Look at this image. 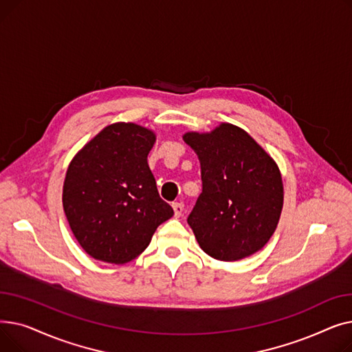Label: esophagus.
I'll return each mask as SVG.
<instances>
[{
	"mask_svg": "<svg viewBox=\"0 0 352 352\" xmlns=\"http://www.w3.org/2000/svg\"><path fill=\"white\" fill-rule=\"evenodd\" d=\"M173 208H174V215L177 218H179L182 215V211H184V204H182V202H174Z\"/></svg>",
	"mask_w": 352,
	"mask_h": 352,
	"instance_id": "34e87169",
	"label": "esophagus"
}]
</instances>
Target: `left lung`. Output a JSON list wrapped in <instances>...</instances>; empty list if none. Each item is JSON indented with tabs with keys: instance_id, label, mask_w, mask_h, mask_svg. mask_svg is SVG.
Wrapping results in <instances>:
<instances>
[{
	"instance_id": "1",
	"label": "left lung",
	"mask_w": 352,
	"mask_h": 352,
	"mask_svg": "<svg viewBox=\"0 0 352 352\" xmlns=\"http://www.w3.org/2000/svg\"><path fill=\"white\" fill-rule=\"evenodd\" d=\"M201 164L202 192L188 215L199 247L219 261H238L272 236L284 202L275 161L244 129L223 122L184 134Z\"/></svg>"
}]
</instances>
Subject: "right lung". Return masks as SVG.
I'll use <instances>...</instances> for the list:
<instances>
[{"instance_id":"right-lung-1","label":"right lung","mask_w":352,"mask_h":352,"mask_svg":"<svg viewBox=\"0 0 352 352\" xmlns=\"http://www.w3.org/2000/svg\"><path fill=\"white\" fill-rule=\"evenodd\" d=\"M154 142L151 129L116 122L85 144L68 165L64 212L74 236L96 260H134L157 227L174 215L148 166Z\"/></svg>"}]
</instances>
